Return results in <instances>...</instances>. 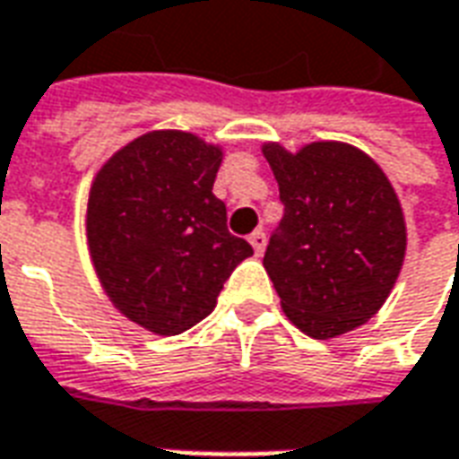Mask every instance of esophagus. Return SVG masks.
Instances as JSON below:
<instances>
[{
  "instance_id": "esophagus-1",
  "label": "esophagus",
  "mask_w": 459,
  "mask_h": 459,
  "mask_svg": "<svg viewBox=\"0 0 459 459\" xmlns=\"http://www.w3.org/2000/svg\"><path fill=\"white\" fill-rule=\"evenodd\" d=\"M265 243H268V238H265V230L263 229H258V230H253V233H250V246H253V250H255V253H263V250H265Z\"/></svg>"
}]
</instances>
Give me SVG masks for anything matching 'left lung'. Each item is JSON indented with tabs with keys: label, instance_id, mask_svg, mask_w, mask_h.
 <instances>
[{
	"label": "left lung",
	"instance_id": "1",
	"mask_svg": "<svg viewBox=\"0 0 459 459\" xmlns=\"http://www.w3.org/2000/svg\"><path fill=\"white\" fill-rule=\"evenodd\" d=\"M278 179L282 221L263 265L292 325L332 339L371 319L405 255V221L381 167L344 142H312L298 154L263 147Z\"/></svg>",
	"mask_w": 459,
	"mask_h": 459
}]
</instances>
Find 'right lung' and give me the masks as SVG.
<instances>
[{"mask_svg": "<svg viewBox=\"0 0 459 459\" xmlns=\"http://www.w3.org/2000/svg\"><path fill=\"white\" fill-rule=\"evenodd\" d=\"M221 157L191 132H147L115 152L91 186L95 273L125 317L161 337L209 317L223 282L253 255L213 196Z\"/></svg>", "mask_w": 459, "mask_h": 459, "instance_id": "1", "label": "right lung"}]
</instances>
